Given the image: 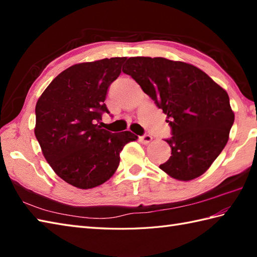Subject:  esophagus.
I'll use <instances>...</instances> for the list:
<instances>
[{"instance_id":"obj_1","label":"esophagus","mask_w":257,"mask_h":257,"mask_svg":"<svg viewBox=\"0 0 257 257\" xmlns=\"http://www.w3.org/2000/svg\"><path fill=\"white\" fill-rule=\"evenodd\" d=\"M151 140H152V137H151V136H150L149 134H145L144 136H141V137H140V141H141V143H143V144H145V145L149 144Z\"/></svg>"}]
</instances>
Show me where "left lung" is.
Returning <instances> with one entry per match:
<instances>
[{"label":"left lung","mask_w":257,"mask_h":257,"mask_svg":"<svg viewBox=\"0 0 257 257\" xmlns=\"http://www.w3.org/2000/svg\"><path fill=\"white\" fill-rule=\"evenodd\" d=\"M122 72L168 116L171 157L161 170L181 181L203 174L224 149L234 122L227 92L193 65L163 57H130Z\"/></svg>","instance_id":"1"}]
</instances>
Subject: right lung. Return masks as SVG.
<instances>
[{"label": "right lung", "mask_w": 257, "mask_h": 257, "mask_svg": "<svg viewBox=\"0 0 257 257\" xmlns=\"http://www.w3.org/2000/svg\"><path fill=\"white\" fill-rule=\"evenodd\" d=\"M125 57L76 64L43 92L35 107V137L50 166L64 181L91 189L110 178L125 144L138 137L110 133L98 122L109 110V86L121 73Z\"/></svg>", "instance_id": "obj_1"}]
</instances>
